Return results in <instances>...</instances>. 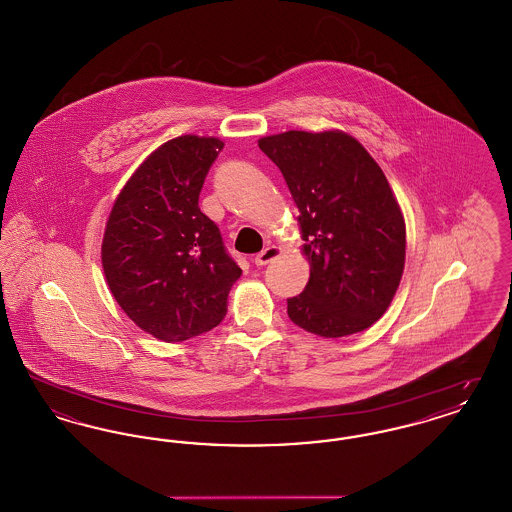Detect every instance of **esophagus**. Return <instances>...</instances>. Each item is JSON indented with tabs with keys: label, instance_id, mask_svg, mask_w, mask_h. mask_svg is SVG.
Instances as JSON below:
<instances>
[{
	"label": "esophagus",
	"instance_id": "1",
	"mask_svg": "<svg viewBox=\"0 0 512 512\" xmlns=\"http://www.w3.org/2000/svg\"><path fill=\"white\" fill-rule=\"evenodd\" d=\"M280 253H282V249L278 245H268L261 253H257V257L253 261H255L257 267H265L268 263H272L274 259H278Z\"/></svg>",
	"mask_w": 512,
	"mask_h": 512
}]
</instances>
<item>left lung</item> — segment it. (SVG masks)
I'll list each match as a JSON object with an SVG mask.
<instances>
[{
  "mask_svg": "<svg viewBox=\"0 0 512 512\" xmlns=\"http://www.w3.org/2000/svg\"><path fill=\"white\" fill-rule=\"evenodd\" d=\"M259 147L290 188L311 265L288 317L320 338L363 332L388 311L405 268V219L386 174L341 130H288Z\"/></svg>",
  "mask_w": 512,
  "mask_h": 512,
  "instance_id": "1",
  "label": "left lung"
}]
</instances>
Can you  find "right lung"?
Returning a JSON list of instances; mask_svg holds the SVG:
<instances>
[{
  "label": "right lung",
  "instance_id": "right-lung-1",
  "mask_svg": "<svg viewBox=\"0 0 512 512\" xmlns=\"http://www.w3.org/2000/svg\"><path fill=\"white\" fill-rule=\"evenodd\" d=\"M222 147L219 138L195 134L157 147L122 186L105 224L107 286L126 317L157 340L213 330L242 274L197 205Z\"/></svg>",
  "mask_w": 512,
  "mask_h": 512
}]
</instances>
